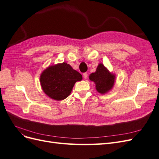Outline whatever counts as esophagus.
Returning a JSON list of instances; mask_svg holds the SVG:
<instances>
[{
  "label": "esophagus",
  "instance_id": "1",
  "mask_svg": "<svg viewBox=\"0 0 159 159\" xmlns=\"http://www.w3.org/2000/svg\"><path fill=\"white\" fill-rule=\"evenodd\" d=\"M83 75H84V78L85 79H87L88 78V74L87 73H84Z\"/></svg>",
  "mask_w": 159,
  "mask_h": 159
}]
</instances>
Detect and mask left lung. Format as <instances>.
<instances>
[{
  "label": "left lung",
  "mask_w": 159,
  "mask_h": 159,
  "mask_svg": "<svg viewBox=\"0 0 159 159\" xmlns=\"http://www.w3.org/2000/svg\"><path fill=\"white\" fill-rule=\"evenodd\" d=\"M89 78L95 84L96 90L99 93L104 94L113 88L115 76L110 73L102 64H99L95 72L91 74Z\"/></svg>",
  "instance_id": "1"
}]
</instances>
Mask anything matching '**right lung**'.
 <instances>
[{"label":"right lung","mask_w":159,"mask_h":159,"mask_svg":"<svg viewBox=\"0 0 159 159\" xmlns=\"http://www.w3.org/2000/svg\"><path fill=\"white\" fill-rule=\"evenodd\" d=\"M81 80L82 75L66 62L49 66L41 74L40 78L44 92L57 101L68 98L76 81Z\"/></svg>","instance_id":"1"}]
</instances>
